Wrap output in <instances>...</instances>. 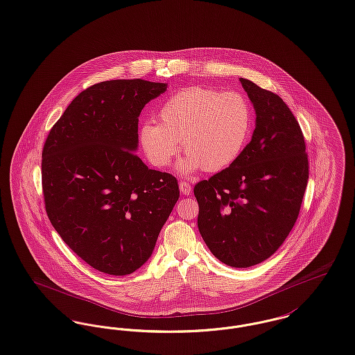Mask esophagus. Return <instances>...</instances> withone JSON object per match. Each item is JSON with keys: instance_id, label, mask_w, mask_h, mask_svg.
<instances>
[{"instance_id": "obj_1", "label": "esophagus", "mask_w": 355, "mask_h": 355, "mask_svg": "<svg viewBox=\"0 0 355 355\" xmlns=\"http://www.w3.org/2000/svg\"><path fill=\"white\" fill-rule=\"evenodd\" d=\"M180 190H181L185 196H189V194L191 193V185L189 184L188 181H181V182H180Z\"/></svg>"}]
</instances>
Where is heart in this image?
Masks as SVG:
<instances>
[{"label":"heart","instance_id":"1","mask_svg":"<svg viewBox=\"0 0 355 355\" xmlns=\"http://www.w3.org/2000/svg\"><path fill=\"white\" fill-rule=\"evenodd\" d=\"M159 123L141 125L139 141L148 161L167 166L182 147L187 154L178 170L190 174L200 167L218 171L232 165L250 138L252 108L236 91L188 87L173 94L158 110Z\"/></svg>","mask_w":355,"mask_h":355}]
</instances>
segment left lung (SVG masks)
I'll return each mask as SVG.
<instances>
[{"label":"left lung","instance_id":"obj_1","mask_svg":"<svg viewBox=\"0 0 355 355\" xmlns=\"http://www.w3.org/2000/svg\"><path fill=\"white\" fill-rule=\"evenodd\" d=\"M256 111L250 144L230 167L194 187L198 230L233 268L272 256L295 225L309 181L302 128L283 99L240 78Z\"/></svg>","mask_w":355,"mask_h":355}]
</instances>
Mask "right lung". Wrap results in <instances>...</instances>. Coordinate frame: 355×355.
Masks as SVG:
<instances>
[{"mask_svg":"<svg viewBox=\"0 0 355 355\" xmlns=\"http://www.w3.org/2000/svg\"><path fill=\"white\" fill-rule=\"evenodd\" d=\"M166 83L110 80L80 92L42 148L45 210L64 243L107 275L137 271L151 256L180 197L177 178L134 153L138 116Z\"/></svg>","mask_w":355,"mask_h":355,"instance_id":"obj_1","label":"right lung"}]
</instances>
